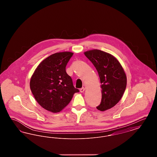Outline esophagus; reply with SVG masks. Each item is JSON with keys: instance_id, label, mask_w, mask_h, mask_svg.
I'll return each mask as SVG.
<instances>
[{"instance_id": "34e87169", "label": "esophagus", "mask_w": 157, "mask_h": 157, "mask_svg": "<svg viewBox=\"0 0 157 157\" xmlns=\"http://www.w3.org/2000/svg\"><path fill=\"white\" fill-rule=\"evenodd\" d=\"M85 88L84 87H82V88L80 89V92H83L85 91Z\"/></svg>"}]
</instances>
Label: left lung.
<instances>
[{"label":"left lung","instance_id":"8db88e82","mask_svg":"<svg viewBox=\"0 0 157 157\" xmlns=\"http://www.w3.org/2000/svg\"><path fill=\"white\" fill-rule=\"evenodd\" d=\"M84 54L99 76L102 99L97 108L104 111L120 101L126 89L127 76L119 61L112 55L98 49L88 51Z\"/></svg>","mask_w":157,"mask_h":157}]
</instances>
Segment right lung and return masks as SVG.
Masks as SVG:
<instances>
[{
    "mask_svg": "<svg viewBox=\"0 0 157 157\" xmlns=\"http://www.w3.org/2000/svg\"><path fill=\"white\" fill-rule=\"evenodd\" d=\"M73 53H56L44 60L31 77L30 88L38 104L50 112L62 111L71 101L75 88L66 66Z\"/></svg>",
    "mask_w": 157,
    "mask_h": 157,
    "instance_id": "1",
    "label": "right lung"
}]
</instances>
